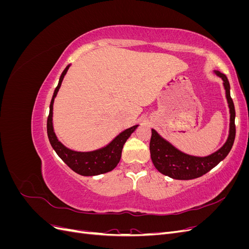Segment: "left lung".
Returning a JSON list of instances; mask_svg holds the SVG:
<instances>
[{
	"instance_id": "8db88e82",
	"label": "left lung",
	"mask_w": 249,
	"mask_h": 249,
	"mask_svg": "<svg viewBox=\"0 0 249 249\" xmlns=\"http://www.w3.org/2000/svg\"><path fill=\"white\" fill-rule=\"evenodd\" d=\"M216 73L223 80L231 112L230 135L227 142L219 150L208 157H193L179 152L169 142L164 140L155 130H152V137L149 142L150 158L155 167L163 175L175 179H193L199 178L219 164L231 152L236 137V111L231 97L230 83L227 76L219 71H216Z\"/></svg>"
}]
</instances>
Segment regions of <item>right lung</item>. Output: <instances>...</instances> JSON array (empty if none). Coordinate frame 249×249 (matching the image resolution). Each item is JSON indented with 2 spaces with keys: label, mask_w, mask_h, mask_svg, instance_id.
<instances>
[{
  "label": "right lung",
  "mask_w": 249,
  "mask_h": 249,
  "mask_svg": "<svg viewBox=\"0 0 249 249\" xmlns=\"http://www.w3.org/2000/svg\"><path fill=\"white\" fill-rule=\"evenodd\" d=\"M70 66H66V69L63 71L61 77L59 79L58 86L56 87L54 95L52 97L51 105H50V114L48 116L47 122V131H48V137L52 147L54 148L57 155L61 158L62 161L74 172L79 173L81 176H97L102 175V173H106L114 169L122 158L123 147L125 141L131 136V134L137 129L138 125H134L130 129L120 133L118 136L113 140L110 144L106 147L101 148L99 150H94V152L89 153H80L74 152L70 148L65 147L61 142H60L53 129V104L57 95L58 90L61 86L62 80L65 76V73L69 70Z\"/></svg>",
  "instance_id": "add662e5"
}]
</instances>
